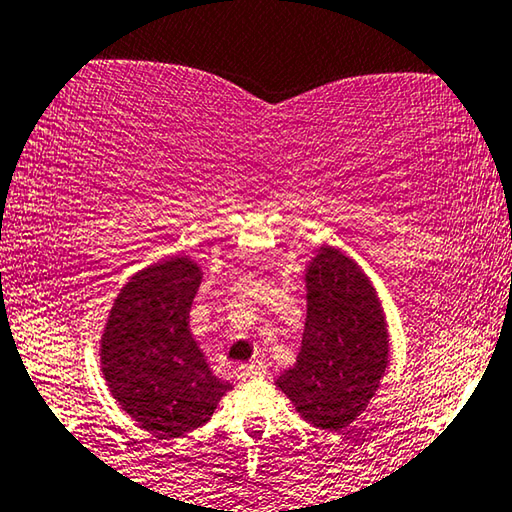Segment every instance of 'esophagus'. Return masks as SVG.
I'll return each mask as SVG.
<instances>
[{
  "label": "esophagus",
  "mask_w": 512,
  "mask_h": 512,
  "mask_svg": "<svg viewBox=\"0 0 512 512\" xmlns=\"http://www.w3.org/2000/svg\"><path fill=\"white\" fill-rule=\"evenodd\" d=\"M266 373V366L262 362H253V364H243L239 369L241 378H262Z\"/></svg>",
  "instance_id": "obj_1"
}]
</instances>
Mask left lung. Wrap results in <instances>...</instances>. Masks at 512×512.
I'll return each instance as SVG.
<instances>
[{"label": "left lung", "mask_w": 512, "mask_h": 512, "mask_svg": "<svg viewBox=\"0 0 512 512\" xmlns=\"http://www.w3.org/2000/svg\"><path fill=\"white\" fill-rule=\"evenodd\" d=\"M306 287L297 364L276 385L313 427L341 431L369 406L387 369L385 315L364 271L336 248H320Z\"/></svg>", "instance_id": "left-lung-1"}]
</instances>
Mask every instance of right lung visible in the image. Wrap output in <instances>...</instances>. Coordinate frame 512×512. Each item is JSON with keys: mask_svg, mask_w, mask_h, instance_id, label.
Returning <instances> with one entry per match:
<instances>
[{"mask_svg": "<svg viewBox=\"0 0 512 512\" xmlns=\"http://www.w3.org/2000/svg\"><path fill=\"white\" fill-rule=\"evenodd\" d=\"M199 283V266L187 257L150 264L122 287L102 336V371L113 399L157 438L206 424L232 390L213 376L192 338Z\"/></svg>", "mask_w": 512, "mask_h": 512, "instance_id": "right-lung-1", "label": "right lung"}]
</instances>
